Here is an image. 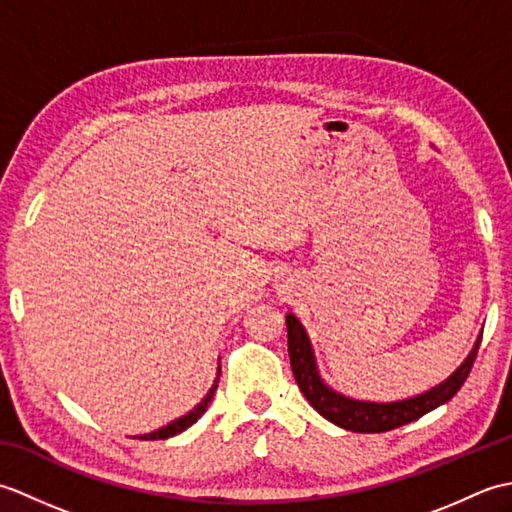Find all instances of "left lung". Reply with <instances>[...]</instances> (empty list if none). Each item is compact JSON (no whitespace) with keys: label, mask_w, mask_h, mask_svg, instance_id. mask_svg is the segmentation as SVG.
<instances>
[{"label":"left lung","mask_w":512,"mask_h":512,"mask_svg":"<svg viewBox=\"0 0 512 512\" xmlns=\"http://www.w3.org/2000/svg\"><path fill=\"white\" fill-rule=\"evenodd\" d=\"M288 325V354L292 374H295L297 385L301 394L308 398L310 405L317 409L325 420L339 424L341 429L356 431V433H380L402 427V424L418 420L424 413L433 411L436 407L449 402L458 389L464 385L466 376H469L471 367L475 363L477 350H480L482 336L475 341L471 354L464 358V363L455 369V372L429 391H424L420 396H413L407 400L396 402H365L347 398L339 391H334L323 383L319 376L317 361H314V352L306 330L299 323L295 314H286Z\"/></svg>","instance_id":"1"}]
</instances>
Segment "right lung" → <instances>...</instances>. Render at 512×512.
<instances>
[{
  "instance_id": "1",
  "label": "right lung",
  "mask_w": 512,
  "mask_h": 512,
  "mask_svg": "<svg viewBox=\"0 0 512 512\" xmlns=\"http://www.w3.org/2000/svg\"><path fill=\"white\" fill-rule=\"evenodd\" d=\"M220 372L222 369L217 367V378H215V383H213V387L209 389V394H206L204 398H202V402L200 405H195L187 416H182V418H178V420H173V422H169L167 427H162V429H158V431H154V433H147V436H140L138 440H167V438H171V436H178V433H182L184 429H189L191 424L198 420L202 413L206 411V407H209V402H211V398H213V394H215V389H217V383H220Z\"/></svg>"
}]
</instances>
